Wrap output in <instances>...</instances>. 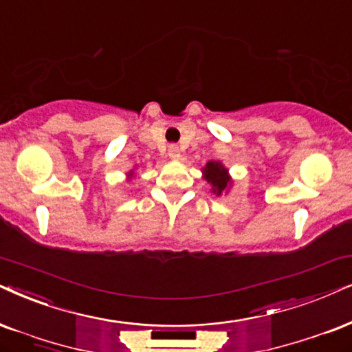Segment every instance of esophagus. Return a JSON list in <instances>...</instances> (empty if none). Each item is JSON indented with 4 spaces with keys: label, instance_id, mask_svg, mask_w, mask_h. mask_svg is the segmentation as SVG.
Segmentation results:
<instances>
[{
    "label": "esophagus",
    "instance_id": "esophagus-1",
    "mask_svg": "<svg viewBox=\"0 0 352 352\" xmlns=\"http://www.w3.org/2000/svg\"><path fill=\"white\" fill-rule=\"evenodd\" d=\"M168 155H170L173 161H179V159H180V149H179V146H177V144H170V146H168Z\"/></svg>",
    "mask_w": 352,
    "mask_h": 352
}]
</instances>
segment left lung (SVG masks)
Returning a JSON list of instances; mask_svg holds the SVG:
<instances>
[{
	"mask_svg": "<svg viewBox=\"0 0 352 352\" xmlns=\"http://www.w3.org/2000/svg\"><path fill=\"white\" fill-rule=\"evenodd\" d=\"M204 179L208 184L212 185V191L216 195H221L226 190V186L230 184L228 170L221 166L219 162H208L204 167Z\"/></svg>",
	"mask_w": 352,
	"mask_h": 352,
	"instance_id": "left-lung-1",
	"label": "left lung"
}]
</instances>
